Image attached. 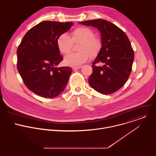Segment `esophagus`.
Listing matches in <instances>:
<instances>
[{
  "instance_id": "esophagus-1",
  "label": "esophagus",
  "mask_w": 156,
  "mask_h": 156,
  "mask_svg": "<svg viewBox=\"0 0 156 156\" xmlns=\"http://www.w3.org/2000/svg\"><path fill=\"white\" fill-rule=\"evenodd\" d=\"M81 68V66H73L72 69L73 70H76V69H80Z\"/></svg>"
}]
</instances>
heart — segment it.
<instances>
[{
	"label": "heart",
	"mask_w": 156,
	"mask_h": 156,
	"mask_svg": "<svg viewBox=\"0 0 156 156\" xmlns=\"http://www.w3.org/2000/svg\"><path fill=\"white\" fill-rule=\"evenodd\" d=\"M80 43L77 48L78 52L72 53L64 58L65 65L76 66L88 60L90 57H96L101 49V40L95 37L94 32L90 28L79 27L75 28L71 37L66 33L61 34L57 38V45L59 51L63 55L69 54L73 44Z\"/></svg>",
	"instance_id": "1"
}]
</instances>
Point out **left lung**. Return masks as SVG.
I'll return each mask as SVG.
<instances>
[{"label": "left lung", "instance_id": "8db88e82", "mask_svg": "<svg viewBox=\"0 0 156 156\" xmlns=\"http://www.w3.org/2000/svg\"><path fill=\"white\" fill-rule=\"evenodd\" d=\"M80 23L97 28L101 35L102 47L92 63L93 73L88 83L101 94H113L125 84L131 72L134 51L130 41L123 31L107 20L96 19ZM99 62L103 65L97 66Z\"/></svg>", "mask_w": 156, "mask_h": 156}]
</instances>
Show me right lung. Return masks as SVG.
I'll list each match as a JSON object with an SVG mask.
<instances>
[{"label":"right lung","instance_id":"add662e5","mask_svg":"<svg viewBox=\"0 0 156 156\" xmlns=\"http://www.w3.org/2000/svg\"><path fill=\"white\" fill-rule=\"evenodd\" d=\"M72 25V22L44 21L31 28L19 44L17 69L25 86L36 94L57 97L67 84L72 69L56 67L63 60L57 40Z\"/></svg>","mask_w":156,"mask_h":156}]
</instances>
